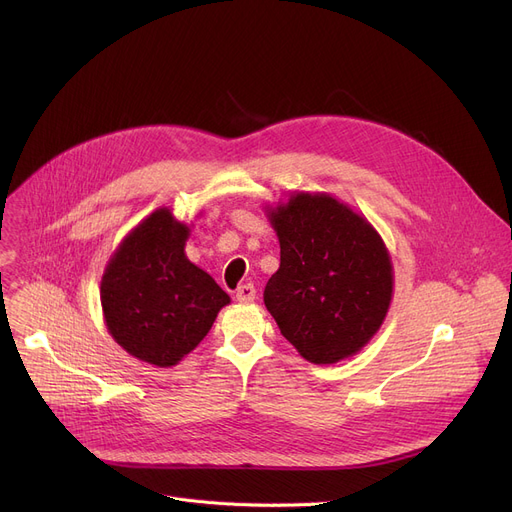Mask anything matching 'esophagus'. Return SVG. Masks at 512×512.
I'll use <instances>...</instances> for the list:
<instances>
[{"label":"esophagus","instance_id":"esophagus-1","mask_svg":"<svg viewBox=\"0 0 512 512\" xmlns=\"http://www.w3.org/2000/svg\"><path fill=\"white\" fill-rule=\"evenodd\" d=\"M257 297L255 292V286L253 284H242L238 290H236V301L238 303H253Z\"/></svg>","mask_w":512,"mask_h":512}]
</instances>
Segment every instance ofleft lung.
I'll return each mask as SVG.
<instances>
[{"instance_id":"8db88e82","label":"left lung","mask_w":512,"mask_h":512,"mask_svg":"<svg viewBox=\"0 0 512 512\" xmlns=\"http://www.w3.org/2000/svg\"><path fill=\"white\" fill-rule=\"evenodd\" d=\"M280 267L263 292L282 336L315 365L355 357L394 294L392 257L363 213L330 193L294 191L265 205Z\"/></svg>"}]
</instances>
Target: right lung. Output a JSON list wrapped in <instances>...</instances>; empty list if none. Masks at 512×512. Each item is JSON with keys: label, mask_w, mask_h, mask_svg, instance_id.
I'll return each instance as SVG.
<instances>
[{"label": "right lung", "mask_w": 512, "mask_h": 512, "mask_svg": "<svg viewBox=\"0 0 512 512\" xmlns=\"http://www.w3.org/2000/svg\"><path fill=\"white\" fill-rule=\"evenodd\" d=\"M191 226L170 207L155 209L122 238L101 276L107 332L130 357L155 367H174L195 351L230 305L218 282L184 253Z\"/></svg>", "instance_id": "1"}]
</instances>
